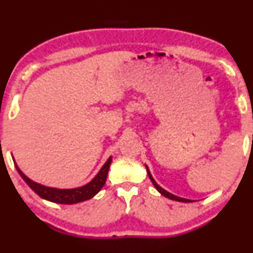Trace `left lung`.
<instances>
[{"instance_id": "left-lung-1", "label": "left lung", "mask_w": 253, "mask_h": 253, "mask_svg": "<svg viewBox=\"0 0 253 253\" xmlns=\"http://www.w3.org/2000/svg\"><path fill=\"white\" fill-rule=\"evenodd\" d=\"M146 169H147V173H148V176H149V178H151V181H152V183L154 184V186L156 187V190L160 192V193L162 194V195H164L165 198H169V199H170V200H174V201H178V202H185V203H190V202H193V201L192 200H187V199H183V198H179V196H176V195H174V194H170L169 192H168V191H165L164 188H162L160 185H158V184L155 182V179L153 178V176H152V174H151V172H149V169H148V168L146 166Z\"/></svg>"}]
</instances>
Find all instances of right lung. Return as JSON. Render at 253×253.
<instances>
[{"label":"right lung","mask_w":253,"mask_h":253,"mask_svg":"<svg viewBox=\"0 0 253 253\" xmlns=\"http://www.w3.org/2000/svg\"><path fill=\"white\" fill-rule=\"evenodd\" d=\"M111 163V157L108 158V161L105 163V165L102 166L101 169L98 172L95 177L92 178L91 182H89L85 185L77 188H69V190H61V188H53L48 187L44 185H41L39 183L33 182L32 179H30L28 176L22 173L18 165L15 164V168L18 169L21 177L24 179V182L36 192V193L40 196V198L44 199L46 201L53 203L59 204H75L79 202H84L95 196L98 192H99L102 186L105 185L107 175H108L109 166Z\"/></svg>","instance_id":"right-lung-1"}]
</instances>
